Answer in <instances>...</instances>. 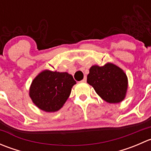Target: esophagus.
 <instances>
[{
	"label": "esophagus",
	"mask_w": 151,
	"mask_h": 151,
	"mask_svg": "<svg viewBox=\"0 0 151 151\" xmlns=\"http://www.w3.org/2000/svg\"><path fill=\"white\" fill-rule=\"evenodd\" d=\"M86 81H87V78H86V77H85L84 79H83L81 82L82 83H86Z\"/></svg>",
	"instance_id": "obj_1"
}]
</instances>
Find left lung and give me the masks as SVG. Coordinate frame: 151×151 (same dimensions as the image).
I'll list each match as a JSON object with an SVG mask.
<instances>
[{
	"label": "left lung",
	"mask_w": 151,
	"mask_h": 151,
	"mask_svg": "<svg viewBox=\"0 0 151 151\" xmlns=\"http://www.w3.org/2000/svg\"><path fill=\"white\" fill-rule=\"evenodd\" d=\"M87 83L92 85L96 93L108 103L123 101L128 87V79L122 69L112 63L90 68Z\"/></svg>",
	"instance_id": "left-lung-1"
}]
</instances>
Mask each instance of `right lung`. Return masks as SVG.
Segmentation results:
<instances>
[{
    "instance_id": "obj_1",
    "label": "right lung",
    "mask_w": 151,
    "mask_h": 151,
    "mask_svg": "<svg viewBox=\"0 0 151 151\" xmlns=\"http://www.w3.org/2000/svg\"><path fill=\"white\" fill-rule=\"evenodd\" d=\"M74 84L76 81L67 72L45 70L32 82L29 94L39 109L45 112H55L68 99Z\"/></svg>"
}]
</instances>
